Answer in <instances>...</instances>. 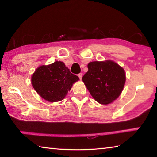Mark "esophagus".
I'll list each match as a JSON object with an SVG mask.
<instances>
[{
  "label": "esophagus",
  "instance_id": "34e87169",
  "mask_svg": "<svg viewBox=\"0 0 157 157\" xmlns=\"http://www.w3.org/2000/svg\"><path fill=\"white\" fill-rule=\"evenodd\" d=\"M78 77H79V79H82V73H79L78 74Z\"/></svg>",
  "mask_w": 157,
  "mask_h": 157
}]
</instances>
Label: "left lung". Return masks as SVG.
<instances>
[{
    "label": "left lung",
    "mask_w": 157,
    "mask_h": 157,
    "mask_svg": "<svg viewBox=\"0 0 157 157\" xmlns=\"http://www.w3.org/2000/svg\"><path fill=\"white\" fill-rule=\"evenodd\" d=\"M88 68L82 80L98 102L107 105L118 98L126 79L123 68L109 60L90 62Z\"/></svg>",
    "instance_id": "8db88e82"
}]
</instances>
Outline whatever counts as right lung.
Here are the masks:
<instances>
[{
    "instance_id": "right-lung-1",
    "label": "right lung",
    "mask_w": 157,
    "mask_h": 157,
    "mask_svg": "<svg viewBox=\"0 0 157 157\" xmlns=\"http://www.w3.org/2000/svg\"><path fill=\"white\" fill-rule=\"evenodd\" d=\"M79 78L62 62L41 66L32 76V85L40 96L49 102L62 100Z\"/></svg>"
}]
</instances>
